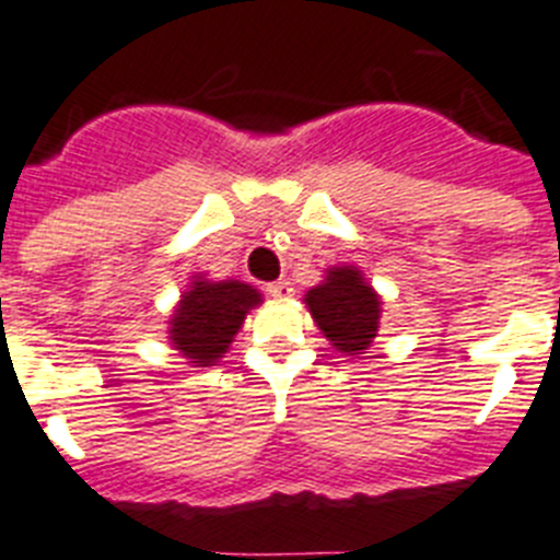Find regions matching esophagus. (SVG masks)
Returning <instances> with one entry per match:
<instances>
[{"label":"esophagus","mask_w":560,"mask_h":560,"mask_svg":"<svg viewBox=\"0 0 560 560\" xmlns=\"http://www.w3.org/2000/svg\"><path fill=\"white\" fill-rule=\"evenodd\" d=\"M265 293L273 295V299H290V295H293L295 290H293V284H290V281L279 279V281H273V284H267Z\"/></svg>","instance_id":"1"}]
</instances>
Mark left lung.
<instances>
[{
    "label": "left lung",
    "mask_w": 560,
    "mask_h": 560,
    "mask_svg": "<svg viewBox=\"0 0 560 560\" xmlns=\"http://www.w3.org/2000/svg\"><path fill=\"white\" fill-rule=\"evenodd\" d=\"M304 301L320 332L340 352L361 354L377 335L381 301L352 267H335L327 281L310 290Z\"/></svg>",
    "instance_id": "1"
}]
</instances>
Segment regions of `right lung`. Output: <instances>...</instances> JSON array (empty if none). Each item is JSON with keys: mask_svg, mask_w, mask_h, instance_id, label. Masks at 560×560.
<instances>
[{"mask_svg": "<svg viewBox=\"0 0 560 560\" xmlns=\"http://www.w3.org/2000/svg\"><path fill=\"white\" fill-rule=\"evenodd\" d=\"M261 295L242 281H197L172 318V343L197 366H213Z\"/></svg>", "mask_w": 560, "mask_h": 560, "instance_id": "add662e5", "label": "right lung"}]
</instances>
